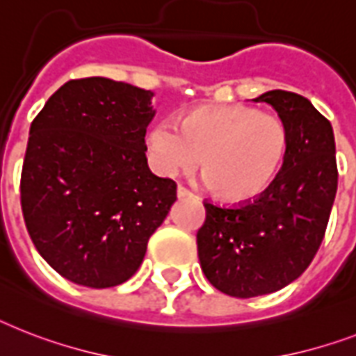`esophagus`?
Returning a JSON list of instances; mask_svg holds the SVG:
<instances>
[{"label": "esophagus", "mask_w": 356, "mask_h": 356, "mask_svg": "<svg viewBox=\"0 0 356 356\" xmlns=\"http://www.w3.org/2000/svg\"><path fill=\"white\" fill-rule=\"evenodd\" d=\"M177 197L179 199H188V197H193V193L190 190H186L184 186H179L177 188Z\"/></svg>", "instance_id": "esophagus-1"}]
</instances>
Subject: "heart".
Masks as SVG:
<instances>
[{
	"label": "heart",
	"instance_id": "obj_1",
	"mask_svg": "<svg viewBox=\"0 0 356 356\" xmlns=\"http://www.w3.org/2000/svg\"><path fill=\"white\" fill-rule=\"evenodd\" d=\"M291 135L283 118L245 104L204 106L181 126L161 120L148 133L153 168L166 177L188 173L201 161L204 179L228 203H247L282 172Z\"/></svg>",
	"mask_w": 356,
	"mask_h": 356
}]
</instances>
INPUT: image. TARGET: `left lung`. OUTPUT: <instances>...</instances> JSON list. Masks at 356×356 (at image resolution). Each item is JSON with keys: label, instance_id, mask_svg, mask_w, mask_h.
<instances>
[{"label": "left lung", "instance_id": "1", "mask_svg": "<svg viewBox=\"0 0 356 356\" xmlns=\"http://www.w3.org/2000/svg\"><path fill=\"white\" fill-rule=\"evenodd\" d=\"M270 104L287 124L291 144L267 192L238 207L204 201L197 254L213 287L234 298L276 293L313 261L327 228L338 184L331 122L302 95L274 89Z\"/></svg>", "mask_w": 356, "mask_h": 356}]
</instances>
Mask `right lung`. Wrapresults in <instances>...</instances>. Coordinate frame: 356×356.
Listing matches in <instances>:
<instances>
[{
  "instance_id": "obj_1",
  "label": "right lung",
  "mask_w": 356,
  "mask_h": 356,
  "mask_svg": "<svg viewBox=\"0 0 356 356\" xmlns=\"http://www.w3.org/2000/svg\"><path fill=\"white\" fill-rule=\"evenodd\" d=\"M152 91L109 78L69 80L31 124L22 210L45 261L69 282L120 285L177 199L146 159Z\"/></svg>"
}]
</instances>
